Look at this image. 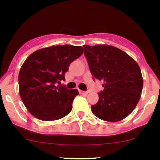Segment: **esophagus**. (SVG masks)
Listing matches in <instances>:
<instances>
[{
	"mask_svg": "<svg viewBox=\"0 0 160 160\" xmlns=\"http://www.w3.org/2000/svg\"><path fill=\"white\" fill-rule=\"evenodd\" d=\"M80 94H88L89 92V91H82V90H79Z\"/></svg>",
	"mask_w": 160,
	"mask_h": 160,
	"instance_id": "34e87169",
	"label": "esophagus"
}]
</instances>
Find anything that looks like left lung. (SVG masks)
Wrapping results in <instances>:
<instances>
[{"label": "left lung", "mask_w": 160, "mask_h": 160, "mask_svg": "<svg viewBox=\"0 0 160 160\" xmlns=\"http://www.w3.org/2000/svg\"><path fill=\"white\" fill-rule=\"evenodd\" d=\"M93 80H102L104 90L91 106L95 117L108 122L126 118L136 107L143 89L138 65L132 57L109 45L82 46Z\"/></svg>", "instance_id": "1"}]
</instances>
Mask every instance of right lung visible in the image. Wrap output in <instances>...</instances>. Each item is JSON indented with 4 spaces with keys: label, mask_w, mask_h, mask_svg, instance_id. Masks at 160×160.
Segmentation results:
<instances>
[{
    "label": "right lung",
    "mask_w": 160,
    "mask_h": 160,
    "mask_svg": "<svg viewBox=\"0 0 160 160\" xmlns=\"http://www.w3.org/2000/svg\"><path fill=\"white\" fill-rule=\"evenodd\" d=\"M82 52L80 46H52L38 49L26 58L19 74V95L34 117L52 121L71 112L78 90L57 85L65 80L70 64Z\"/></svg>",
    "instance_id": "1"
}]
</instances>
